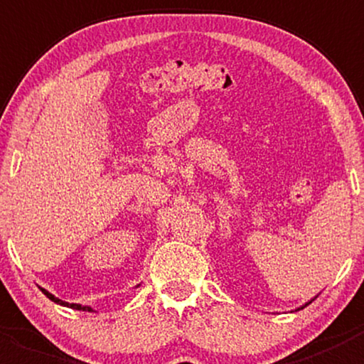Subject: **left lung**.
<instances>
[{
  "label": "left lung",
  "instance_id": "8db88e82",
  "mask_svg": "<svg viewBox=\"0 0 364 364\" xmlns=\"http://www.w3.org/2000/svg\"><path fill=\"white\" fill-rule=\"evenodd\" d=\"M311 301H314V299H311ZM311 301H310V303H311ZM310 303H306V304H310ZM306 304H304V306H306ZM304 306H301V308H304Z\"/></svg>",
  "mask_w": 364,
  "mask_h": 364
}]
</instances>
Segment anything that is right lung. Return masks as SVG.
Returning <instances> with one entry per match:
<instances>
[{
    "instance_id": "right-lung-1",
    "label": "right lung",
    "mask_w": 364,
    "mask_h": 364,
    "mask_svg": "<svg viewBox=\"0 0 364 364\" xmlns=\"http://www.w3.org/2000/svg\"><path fill=\"white\" fill-rule=\"evenodd\" d=\"M42 292H43V294H46L47 297H49L50 301H54V303H58V304H63V306H70V308H73V310L91 311V308H90V306H80V304H75V303H67V301H61V299H58L56 296H53V294H50V292H47L46 289H42Z\"/></svg>"
}]
</instances>
